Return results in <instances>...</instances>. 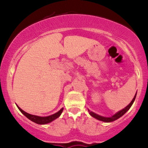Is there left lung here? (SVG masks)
Returning a JSON list of instances; mask_svg holds the SVG:
<instances>
[{
	"instance_id": "obj_1",
	"label": "left lung",
	"mask_w": 148,
	"mask_h": 148,
	"mask_svg": "<svg viewBox=\"0 0 148 148\" xmlns=\"http://www.w3.org/2000/svg\"><path fill=\"white\" fill-rule=\"evenodd\" d=\"M136 95H137V93L135 94V97H133L132 100L130 102V103L128 105V106H126L125 108H123V109L121 110L118 111L117 113H115V115H112V116H111V117H110V118H107V117H103V116H101V115H97V114L95 113V112H92V111H90L89 110H88V111H89V113L91 116L93 117V118H96L97 120H100V121L106 122V123H110V122L115 121V120H116L117 119H118V118H120V117L123 116V115H124V114L125 113V112H127L129 109H130L131 106H132V103H133V102L135 101V97H136Z\"/></svg>"
}]
</instances>
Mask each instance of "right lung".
Here are the masks:
<instances>
[{
	"label": "right lung",
	"instance_id": "add662e5",
	"mask_svg": "<svg viewBox=\"0 0 148 148\" xmlns=\"http://www.w3.org/2000/svg\"><path fill=\"white\" fill-rule=\"evenodd\" d=\"M17 107L19 110L27 118H28L29 120H30L31 121L34 122V123H37V124H40V125H44V124H47V123H49L53 121L54 120H56V118H58L60 115H61L62 112L63 110V108H61L60 110L58 111L56 113L53 114V115H50V116H47V117H40V116H37V115H30V114L28 113V112H25V111L23 110L21 108H20L18 106H17Z\"/></svg>",
	"mask_w": 148,
	"mask_h": 148
}]
</instances>
